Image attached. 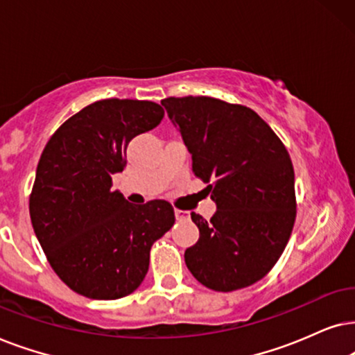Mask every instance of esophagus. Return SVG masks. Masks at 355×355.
<instances>
[{"label":"esophagus","mask_w":355,"mask_h":355,"mask_svg":"<svg viewBox=\"0 0 355 355\" xmlns=\"http://www.w3.org/2000/svg\"><path fill=\"white\" fill-rule=\"evenodd\" d=\"M188 212L187 211H182V209H175V217H177V220H183V219H188Z\"/></svg>","instance_id":"1"}]
</instances>
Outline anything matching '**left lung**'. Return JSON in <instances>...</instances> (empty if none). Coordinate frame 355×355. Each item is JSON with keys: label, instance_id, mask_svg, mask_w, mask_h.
Returning a JSON list of instances; mask_svg holds the SVG:
<instances>
[{"label": "left lung", "instance_id": "1", "mask_svg": "<svg viewBox=\"0 0 355 355\" xmlns=\"http://www.w3.org/2000/svg\"><path fill=\"white\" fill-rule=\"evenodd\" d=\"M160 103L217 207L211 220L191 212L200 239L185 252L188 269L217 292L254 284L277 263L295 222L289 153L248 107L193 96Z\"/></svg>", "mask_w": 355, "mask_h": 355}]
</instances>
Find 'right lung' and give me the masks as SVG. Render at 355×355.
Returning a JSON list of instances; mask_svg holds the SVG:
<instances>
[{"instance_id":"obj_1","label":"right lung","mask_w":355,"mask_h":355,"mask_svg":"<svg viewBox=\"0 0 355 355\" xmlns=\"http://www.w3.org/2000/svg\"><path fill=\"white\" fill-rule=\"evenodd\" d=\"M162 118L155 102H94L66 120L40 155L29 201L32 227L50 266L78 294L115 300L138 289L150 247L173 225L167 201L133 206L112 191L130 141Z\"/></svg>"}]
</instances>
